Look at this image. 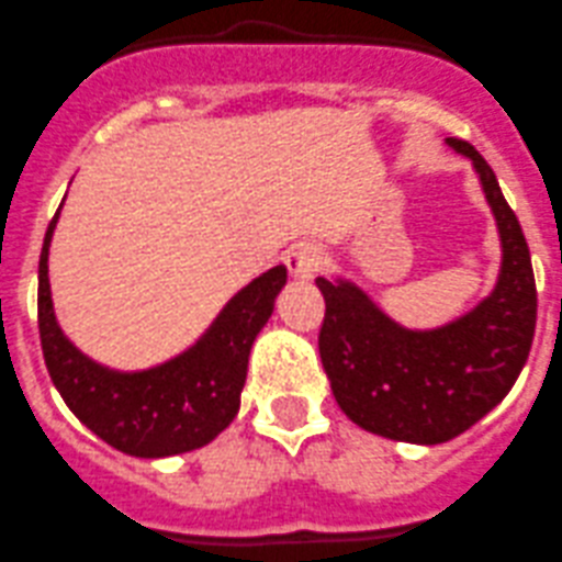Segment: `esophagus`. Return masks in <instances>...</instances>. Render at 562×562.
<instances>
[{
    "label": "esophagus",
    "mask_w": 562,
    "mask_h": 562,
    "mask_svg": "<svg viewBox=\"0 0 562 562\" xmlns=\"http://www.w3.org/2000/svg\"><path fill=\"white\" fill-rule=\"evenodd\" d=\"M323 265V248L317 243H297L286 250V267L295 278H312Z\"/></svg>",
    "instance_id": "1"
}]
</instances>
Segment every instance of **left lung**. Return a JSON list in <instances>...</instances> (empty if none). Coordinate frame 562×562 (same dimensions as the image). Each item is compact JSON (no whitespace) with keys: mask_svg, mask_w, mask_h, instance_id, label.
Listing matches in <instances>:
<instances>
[{"mask_svg":"<svg viewBox=\"0 0 562 562\" xmlns=\"http://www.w3.org/2000/svg\"><path fill=\"white\" fill-rule=\"evenodd\" d=\"M472 162L494 212L502 265L488 297L438 328H405L347 278H317L325 297L319 358L336 403L358 427L408 445H445L502 403L536 334L530 248L491 165L447 137Z\"/></svg>","mask_w":562,"mask_h":562,"instance_id":"1","label":"left lung"}]
</instances>
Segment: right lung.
<instances>
[{
    "instance_id": "right-lung-1",
    "label": "right lung",
    "mask_w": 562,
    "mask_h": 562,
    "mask_svg": "<svg viewBox=\"0 0 562 562\" xmlns=\"http://www.w3.org/2000/svg\"><path fill=\"white\" fill-rule=\"evenodd\" d=\"M57 217L60 210L37 265V330L60 397L88 430L126 456L168 458L210 445L237 416L250 347L284 290L286 267H270L243 286L179 356L148 370H112L85 356L55 317L49 245Z\"/></svg>"
}]
</instances>
